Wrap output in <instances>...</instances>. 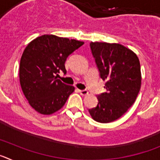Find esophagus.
<instances>
[{
    "label": "esophagus",
    "mask_w": 160,
    "mask_h": 160,
    "mask_svg": "<svg viewBox=\"0 0 160 160\" xmlns=\"http://www.w3.org/2000/svg\"><path fill=\"white\" fill-rule=\"evenodd\" d=\"M78 92L80 93V94H82V96H86L88 94V90H79Z\"/></svg>",
    "instance_id": "34e87169"
}]
</instances>
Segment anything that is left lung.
I'll return each instance as SVG.
<instances>
[{"label": "left lung", "instance_id": "left-lung-1", "mask_svg": "<svg viewBox=\"0 0 160 160\" xmlns=\"http://www.w3.org/2000/svg\"><path fill=\"white\" fill-rule=\"evenodd\" d=\"M90 50L106 92L89 109L95 121L107 123L118 119L134 104L141 87L140 63L137 55L120 44L90 42Z\"/></svg>", "mask_w": 160, "mask_h": 160}]
</instances>
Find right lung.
Segmentation results:
<instances>
[{
  "label": "right lung",
  "instance_id": "right-lung-1",
  "mask_svg": "<svg viewBox=\"0 0 160 160\" xmlns=\"http://www.w3.org/2000/svg\"><path fill=\"white\" fill-rule=\"evenodd\" d=\"M84 42L54 35H42L26 46L20 62L22 91L31 107L42 114L60 110L74 90L57 76L66 73L65 63Z\"/></svg>",
  "mask_w": 160,
  "mask_h": 160
}]
</instances>
